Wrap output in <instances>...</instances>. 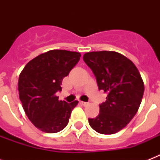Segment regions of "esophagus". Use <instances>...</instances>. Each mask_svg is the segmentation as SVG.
I'll use <instances>...</instances> for the list:
<instances>
[{
    "instance_id": "obj_1",
    "label": "esophagus",
    "mask_w": 160,
    "mask_h": 160,
    "mask_svg": "<svg viewBox=\"0 0 160 160\" xmlns=\"http://www.w3.org/2000/svg\"><path fill=\"white\" fill-rule=\"evenodd\" d=\"M80 105H84V106H86V105H88V103L87 102H84V101H80Z\"/></svg>"
}]
</instances>
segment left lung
Instances as JSON below:
<instances>
[{
    "label": "left lung",
    "instance_id": "1",
    "mask_svg": "<svg viewBox=\"0 0 160 160\" xmlns=\"http://www.w3.org/2000/svg\"><path fill=\"white\" fill-rule=\"evenodd\" d=\"M83 60L95 75L99 90L107 93L100 114L89 119V124L100 134H115L139 109L144 91L141 75L131 60L115 51L88 52Z\"/></svg>",
    "mask_w": 160,
    "mask_h": 160
}]
</instances>
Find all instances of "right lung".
I'll use <instances>...</instances> for the list:
<instances>
[{"label":"right lung","instance_id":"obj_1","mask_svg":"<svg viewBox=\"0 0 160 160\" xmlns=\"http://www.w3.org/2000/svg\"><path fill=\"white\" fill-rule=\"evenodd\" d=\"M80 53L52 50L29 61L19 76V97L31 123L46 133H57L68 124L77 100L68 104L55 95L62 80L79 62Z\"/></svg>","mask_w":160,"mask_h":160}]
</instances>
